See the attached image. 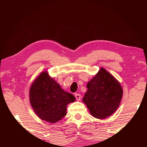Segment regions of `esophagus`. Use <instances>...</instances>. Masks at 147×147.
I'll use <instances>...</instances> for the list:
<instances>
[{
	"mask_svg": "<svg viewBox=\"0 0 147 147\" xmlns=\"http://www.w3.org/2000/svg\"><path fill=\"white\" fill-rule=\"evenodd\" d=\"M74 96H75V98L77 100H80L81 99V95L79 93H75V94H74Z\"/></svg>",
	"mask_w": 147,
	"mask_h": 147,
	"instance_id": "34e87169",
	"label": "esophagus"
}]
</instances>
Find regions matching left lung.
Segmentation results:
<instances>
[{
  "instance_id": "1",
  "label": "left lung",
  "mask_w": 147,
  "mask_h": 147,
  "mask_svg": "<svg viewBox=\"0 0 147 147\" xmlns=\"http://www.w3.org/2000/svg\"><path fill=\"white\" fill-rule=\"evenodd\" d=\"M87 88L82 101L94 117L103 119L115 112L123 91L120 83L106 69L100 68Z\"/></svg>"
}]
</instances>
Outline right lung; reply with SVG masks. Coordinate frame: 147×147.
Returning a JSON list of instances; mask_svg holds the SVG:
<instances>
[{
	"mask_svg": "<svg viewBox=\"0 0 147 147\" xmlns=\"http://www.w3.org/2000/svg\"><path fill=\"white\" fill-rule=\"evenodd\" d=\"M75 101L73 94L64 91L47 72H43L30 89V102L42 120L54 123L66 115V107Z\"/></svg>",
	"mask_w": 147,
	"mask_h": 147,
	"instance_id": "1",
	"label": "right lung"
}]
</instances>
